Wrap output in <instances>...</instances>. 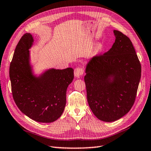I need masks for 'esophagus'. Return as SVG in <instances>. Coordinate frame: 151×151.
<instances>
[{
	"label": "esophagus",
	"mask_w": 151,
	"mask_h": 151,
	"mask_svg": "<svg viewBox=\"0 0 151 151\" xmlns=\"http://www.w3.org/2000/svg\"><path fill=\"white\" fill-rule=\"evenodd\" d=\"M83 70L82 68H77L75 69V71H74V75L75 76L76 78H79L80 76L83 75Z\"/></svg>",
	"instance_id": "esophagus-1"
}]
</instances>
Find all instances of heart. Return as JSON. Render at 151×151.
I'll list each match as a JSON object with an SVG mask.
<instances>
[{"label": "heart", "mask_w": 151, "mask_h": 151, "mask_svg": "<svg viewBox=\"0 0 151 151\" xmlns=\"http://www.w3.org/2000/svg\"><path fill=\"white\" fill-rule=\"evenodd\" d=\"M96 51H98V52H101V50H103V45H101V44H99V45H98L97 46H96Z\"/></svg>", "instance_id": "1"}]
</instances>
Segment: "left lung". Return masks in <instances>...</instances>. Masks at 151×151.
<instances>
[{"instance_id":"1","label":"left lung","mask_w":151,"mask_h":151,"mask_svg":"<svg viewBox=\"0 0 151 151\" xmlns=\"http://www.w3.org/2000/svg\"><path fill=\"white\" fill-rule=\"evenodd\" d=\"M114 34L111 48L88 62L84 76L88 105L105 122L117 121L129 112L141 78V65L132 42L119 30Z\"/></svg>"}]
</instances>
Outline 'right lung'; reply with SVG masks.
I'll list each match as a JSON object with an SVG mask.
<instances>
[{
	"mask_svg": "<svg viewBox=\"0 0 151 151\" xmlns=\"http://www.w3.org/2000/svg\"><path fill=\"white\" fill-rule=\"evenodd\" d=\"M33 43L32 34L26 33L15 48L9 68L13 97L18 109L29 118L39 122H52L64 110L67 88L74 78V70L51 68L37 76L30 64L29 49Z\"/></svg>",
	"mask_w": 151,
	"mask_h": 151,
	"instance_id": "1",
	"label": "right lung"
}]
</instances>
